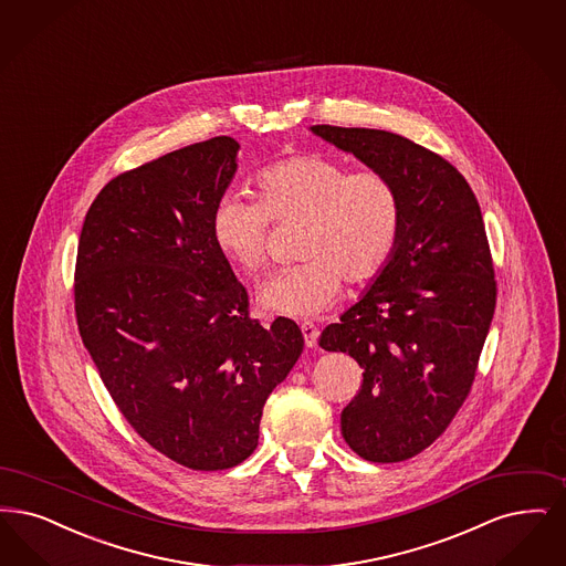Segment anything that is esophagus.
<instances>
[{"label": "esophagus", "instance_id": "obj_1", "mask_svg": "<svg viewBox=\"0 0 566 566\" xmlns=\"http://www.w3.org/2000/svg\"><path fill=\"white\" fill-rule=\"evenodd\" d=\"M301 333H303V339H305V345L307 347H314L317 343V326L314 322H301Z\"/></svg>", "mask_w": 566, "mask_h": 566}]
</instances>
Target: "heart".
Listing matches in <instances>:
<instances>
[{
  "label": "heart",
  "mask_w": 566,
  "mask_h": 566,
  "mask_svg": "<svg viewBox=\"0 0 566 566\" xmlns=\"http://www.w3.org/2000/svg\"><path fill=\"white\" fill-rule=\"evenodd\" d=\"M254 198L223 196L212 210V240L249 275L270 263L272 223L303 221L296 254L305 259L272 275L259 301L273 314L314 317L345 282L360 286L391 263L405 226L402 193L381 170H352L319 154L280 158L254 175Z\"/></svg>",
  "instance_id": "obj_1"
}]
</instances>
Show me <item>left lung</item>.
<instances>
[{"instance_id": "8db88e82", "label": "left lung", "mask_w": 566, "mask_h": 566, "mask_svg": "<svg viewBox=\"0 0 566 566\" xmlns=\"http://www.w3.org/2000/svg\"><path fill=\"white\" fill-rule=\"evenodd\" d=\"M398 185L405 226L391 263L319 347L347 352L363 385L340 412L349 449L373 463L426 451L474 385L497 282L472 187L449 159L405 136L312 126Z\"/></svg>"}]
</instances>
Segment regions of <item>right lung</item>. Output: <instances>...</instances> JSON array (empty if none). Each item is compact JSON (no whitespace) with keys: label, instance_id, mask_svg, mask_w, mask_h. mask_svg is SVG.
Here are the masks:
<instances>
[{"label":"right lung","instance_id":"1","mask_svg":"<svg viewBox=\"0 0 566 566\" xmlns=\"http://www.w3.org/2000/svg\"><path fill=\"white\" fill-rule=\"evenodd\" d=\"M238 140L187 145L107 182L75 259V317L115 407L189 470H229L259 444L263 405L303 352L289 317H250L212 240Z\"/></svg>","mask_w":566,"mask_h":566}]
</instances>
